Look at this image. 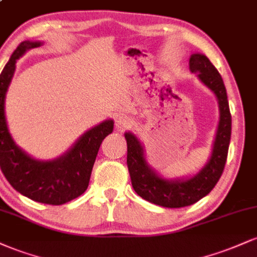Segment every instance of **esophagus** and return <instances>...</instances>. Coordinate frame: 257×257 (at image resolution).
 Segmentation results:
<instances>
[{"label": "esophagus", "mask_w": 257, "mask_h": 257, "mask_svg": "<svg viewBox=\"0 0 257 257\" xmlns=\"http://www.w3.org/2000/svg\"><path fill=\"white\" fill-rule=\"evenodd\" d=\"M133 124V122L129 118L128 116H124V115H118L116 117L115 119V125L117 129H119V131H125V129L131 128V125Z\"/></svg>", "instance_id": "1"}]
</instances>
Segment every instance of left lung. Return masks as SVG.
Here are the masks:
<instances>
[{
  "mask_svg": "<svg viewBox=\"0 0 257 257\" xmlns=\"http://www.w3.org/2000/svg\"><path fill=\"white\" fill-rule=\"evenodd\" d=\"M191 73L208 87L218 99L220 119L208 163L193 177L187 179H165L157 175L145 159L144 147L132 133H125L128 146L126 165L132 185L139 196L148 202L166 208H181L193 203L211 193L218 183L226 164L231 139V113L228 100L220 74L212 62L202 54H193L189 60Z\"/></svg>",
  "mask_w": 257,
  "mask_h": 257,
  "instance_id": "8db88e82",
  "label": "left lung"
}]
</instances>
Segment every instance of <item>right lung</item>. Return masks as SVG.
<instances>
[{
	"label": "right lung",
	"instance_id": "right-lung-1",
	"mask_svg": "<svg viewBox=\"0 0 257 257\" xmlns=\"http://www.w3.org/2000/svg\"><path fill=\"white\" fill-rule=\"evenodd\" d=\"M40 42L25 40L15 49L0 75V168L15 190L24 196L46 205H63L85 193L101 141L113 131L107 119L86 132L60 158L43 162L31 158L15 145L8 132L5 99L12 81L17 60Z\"/></svg>",
	"mask_w": 257,
	"mask_h": 257
}]
</instances>
